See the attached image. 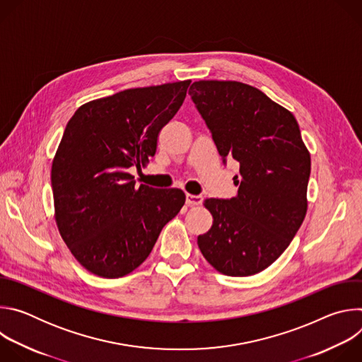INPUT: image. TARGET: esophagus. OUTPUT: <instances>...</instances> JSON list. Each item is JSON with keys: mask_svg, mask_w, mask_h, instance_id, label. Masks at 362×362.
Returning <instances> with one entry per match:
<instances>
[{"mask_svg": "<svg viewBox=\"0 0 362 362\" xmlns=\"http://www.w3.org/2000/svg\"><path fill=\"white\" fill-rule=\"evenodd\" d=\"M203 202V197L200 194H186V204L187 206H196Z\"/></svg>", "mask_w": 362, "mask_h": 362, "instance_id": "1", "label": "esophagus"}]
</instances>
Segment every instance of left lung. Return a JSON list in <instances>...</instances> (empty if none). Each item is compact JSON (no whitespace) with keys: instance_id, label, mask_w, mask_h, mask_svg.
<instances>
[{"instance_id":"1","label":"left lung","mask_w":362,"mask_h":362,"mask_svg":"<svg viewBox=\"0 0 362 362\" xmlns=\"http://www.w3.org/2000/svg\"><path fill=\"white\" fill-rule=\"evenodd\" d=\"M189 94L223 163H239L238 194L204 200L214 225L197 236L199 249L223 275H255L278 259L303 222L311 156L293 115L261 90L202 80Z\"/></svg>"}]
</instances>
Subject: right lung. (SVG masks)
Masks as SVG:
<instances>
[{"label":"right lung","instance_id":"1","mask_svg":"<svg viewBox=\"0 0 362 362\" xmlns=\"http://www.w3.org/2000/svg\"><path fill=\"white\" fill-rule=\"evenodd\" d=\"M189 84L123 90L86 103L69 120L51 186L60 235L88 272L113 279L134 271L185 204L180 189L136 186L127 170L154 156Z\"/></svg>","mask_w":362,"mask_h":362}]
</instances>
